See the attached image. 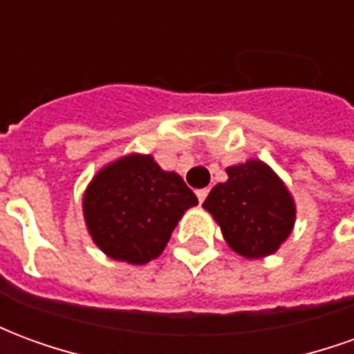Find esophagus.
Listing matches in <instances>:
<instances>
[{"instance_id":"obj_1","label":"esophagus","mask_w":354,"mask_h":354,"mask_svg":"<svg viewBox=\"0 0 354 354\" xmlns=\"http://www.w3.org/2000/svg\"><path fill=\"white\" fill-rule=\"evenodd\" d=\"M207 195H208L207 187H203V189H197V199H199L201 203H205V199H207Z\"/></svg>"}]
</instances>
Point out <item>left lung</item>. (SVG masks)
Wrapping results in <instances>:
<instances>
[{
  "label": "left lung",
  "mask_w": 354,
  "mask_h": 354,
  "mask_svg": "<svg viewBox=\"0 0 354 354\" xmlns=\"http://www.w3.org/2000/svg\"><path fill=\"white\" fill-rule=\"evenodd\" d=\"M230 180L208 193L203 207L222 227L227 245L245 258H263L286 241L296 207L279 176L261 161L227 169Z\"/></svg>",
  "instance_id": "left-lung-1"
}]
</instances>
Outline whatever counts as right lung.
Listing matches in <instances>:
<instances>
[{"instance_id": "obj_1", "label": "right lung", "mask_w": 354, "mask_h": 354, "mask_svg": "<svg viewBox=\"0 0 354 354\" xmlns=\"http://www.w3.org/2000/svg\"><path fill=\"white\" fill-rule=\"evenodd\" d=\"M199 201L151 155H127L102 169L83 197L88 233L117 261L142 266L165 250L178 220Z\"/></svg>"}]
</instances>
